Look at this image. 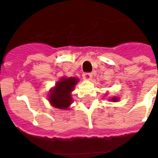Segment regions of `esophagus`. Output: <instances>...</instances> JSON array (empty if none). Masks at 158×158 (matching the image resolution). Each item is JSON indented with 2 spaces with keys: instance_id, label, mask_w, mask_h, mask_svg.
I'll use <instances>...</instances> for the list:
<instances>
[{
  "instance_id": "obj_1",
  "label": "esophagus",
  "mask_w": 158,
  "mask_h": 158,
  "mask_svg": "<svg viewBox=\"0 0 158 158\" xmlns=\"http://www.w3.org/2000/svg\"><path fill=\"white\" fill-rule=\"evenodd\" d=\"M83 77L85 79H90L92 77V73H83Z\"/></svg>"
}]
</instances>
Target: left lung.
I'll return each instance as SVG.
<instances>
[{
  "mask_svg": "<svg viewBox=\"0 0 158 158\" xmlns=\"http://www.w3.org/2000/svg\"><path fill=\"white\" fill-rule=\"evenodd\" d=\"M118 98H116V97H113V98H112V99H111V101H113V102H117V101H118Z\"/></svg>",
  "mask_w": 158,
  "mask_h": 158,
  "instance_id": "1",
  "label": "left lung"
}]
</instances>
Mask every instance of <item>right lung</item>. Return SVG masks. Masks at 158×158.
Segmentation results:
<instances>
[{"label": "right lung", "instance_id": "1", "mask_svg": "<svg viewBox=\"0 0 158 158\" xmlns=\"http://www.w3.org/2000/svg\"><path fill=\"white\" fill-rule=\"evenodd\" d=\"M78 82L76 78H63L56 83V88L50 95V102L52 106L60 109H66L72 102L71 92Z\"/></svg>", "mask_w": 158, "mask_h": 158}]
</instances>
